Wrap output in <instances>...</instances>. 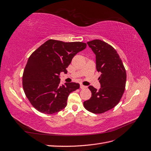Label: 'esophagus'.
<instances>
[{
  "instance_id": "esophagus-1",
  "label": "esophagus",
  "mask_w": 151,
  "mask_h": 151,
  "mask_svg": "<svg viewBox=\"0 0 151 151\" xmlns=\"http://www.w3.org/2000/svg\"><path fill=\"white\" fill-rule=\"evenodd\" d=\"M80 88H81V89H86L87 88V86H84L83 84H81L80 85Z\"/></svg>"
}]
</instances>
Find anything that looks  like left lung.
<instances>
[{"instance_id": "1", "label": "left lung", "mask_w": 151, "mask_h": 151, "mask_svg": "<svg viewBox=\"0 0 151 151\" xmlns=\"http://www.w3.org/2000/svg\"><path fill=\"white\" fill-rule=\"evenodd\" d=\"M87 43L96 55V70L101 73L98 79L101 88L98 91L89 86L92 94L83 104L90 112L103 113L120 102L125 88L126 70L119 55L110 45L99 40Z\"/></svg>"}]
</instances>
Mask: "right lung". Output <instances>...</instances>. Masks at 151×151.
Wrapping results in <instances>:
<instances>
[{
	"label": "right lung",
	"instance_id": "obj_1",
	"mask_svg": "<svg viewBox=\"0 0 151 151\" xmlns=\"http://www.w3.org/2000/svg\"><path fill=\"white\" fill-rule=\"evenodd\" d=\"M86 46L83 42L49 40L31 55L22 75V87L38 111L53 114L65 108L68 95L80 85L69 83L60 86L59 76L61 72L66 74L73 57Z\"/></svg>",
	"mask_w": 151,
	"mask_h": 151
}]
</instances>
